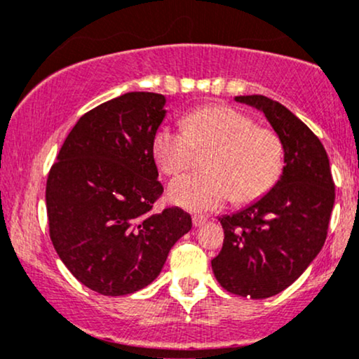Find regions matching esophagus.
I'll return each mask as SVG.
<instances>
[{"instance_id":"34e87169","label":"esophagus","mask_w":359,"mask_h":359,"mask_svg":"<svg viewBox=\"0 0 359 359\" xmlns=\"http://www.w3.org/2000/svg\"><path fill=\"white\" fill-rule=\"evenodd\" d=\"M205 217H203V216H194L192 217V224L196 226V228H199V226H203V224H205Z\"/></svg>"}]
</instances>
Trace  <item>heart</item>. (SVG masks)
Segmentation results:
<instances>
[{
  "mask_svg": "<svg viewBox=\"0 0 359 359\" xmlns=\"http://www.w3.org/2000/svg\"><path fill=\"white\" fill-rule=\"evenodd\" d=\"M184 130L160 128L151 151L165 175H179L197 160V151L211 150L204 174L175 179L168 199L194 212H209L236 197L255 203L278 182L285 165L282 138L269 126L255 125L250 114L233 106L212 104L184 118Z\"/></svg>",
  "mask_w": 359,
  "mask_h": 359,
  "instance_id": "obj_1",
  "label": "heart"
}]
</instances>
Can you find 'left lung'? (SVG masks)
Here are the masks:
<instances>
[{
	"label": "left lung",
	"instance_id": "8db88e82",
	"mask_svg": "<svg viewBox=\"0 0 359 359\" xmlns=\"http://www.w3.org/2000/svg\"><path fill=\"white\" fill-rule=\"evenodd\" d=\"M265 113L285 147V167L258 203L219 217L224 243L212 259L224 290L266 299L285 290L324 246L334 180L323 143L292 111L266 96H236Z\"/></svg>",
	"mask_w": 359,
	"mask_h": 359
}]
</instances>
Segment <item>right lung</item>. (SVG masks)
Segmentation results:
<instances>
[{
  "instance_id": "add662e5",
  "label": "right lung",
  "mask_w": 359,
  "mask_h": 359,
  "mask_svg": "<svg viewBox=\"0 0 359 359\" xmlns=\"http://www.w3.org/2000/svg\"><path fill=\"white\" fill-rule=\"evenodd\" d=\"M165 97L126 93L82 114L50 167L48 233L69 271L101 295H126L158 277L168 251L191 231L180 208L154 211L162 196L151 143Z\"/></svg>"
}]
</instances>
